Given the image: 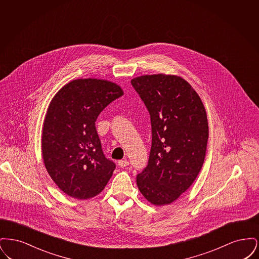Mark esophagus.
Masks as SVG:
<instances>
[{"label": "esophagus", "instance_id": "esophagus-1", "mask_svg": "<svg viewBox=\"0 0 259 259\" xmlns=\"http://www.w3.org/2000/svg\"><path fill=\"white\" fill-rule=\"evenodd\" d=\"M118 165H119L121 168H124V167H127V166L129 165V162L126 160V159H124V160H119L118 161Z\"/></svg>", "mask_w": 259, "mask_h": 259}]
</instances>
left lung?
<instances>
[{
  "label": "left lung",
  "instance_id": "obj_1",
  "mask_svg": "<svg viewBox=\"0 0 259 259\" xmlns=\"http://www.w3.org/2000/svg\"><path fill=\"white\" fill-rule=\"evenodd\" d=\"M131 84L149 112L152 136L148 165L137 175V185L151 204H171L203 166L209 138L206 110L180 76L143 75Z\"/></svg>",
  "mask_w": 259,
  "mask_h": 259
}]
</instances>
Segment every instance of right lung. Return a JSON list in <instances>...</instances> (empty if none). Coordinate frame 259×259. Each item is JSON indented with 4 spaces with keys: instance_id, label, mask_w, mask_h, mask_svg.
<instances>
[{
    "instance_id": "right-lung-1",
    "label": "right lung",
    "mask_w": 259,
    "mask_h": 259,
    "mask_svg": "<svg viewBox=\"0 0 259 259\" xmlns=\"http://www.w3.org/2000/svg\"><path fill=\"white\" fill-rule=\"evenodd\" d=\"M121 88L102 79H75L50 102L42 128L41 151L53 182L71 197H94L110 181L115 163L102 149L95 122Z\"/></svg>"
}]
</instances>
